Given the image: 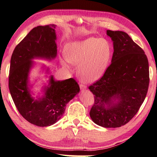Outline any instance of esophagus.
I'll use <instances>...</instances> for the list:
<instances>
[{
    "instance_id": "34e87169",
    "label": "esophagus",
    "mask_w": 157,
    "mask_h": 157,
    "mask_svg": "<svg viewBox=\"0 0 157 157\" xmlns=\"http://www.w3.org/2000/svg\"><path fill=\"white\" fill-rule=\"evenodd\" d=\"M80 88H81V91H85L87 89V86L85 84H83V83H81V84H80Z\"/></svg>"
}]
</instances>
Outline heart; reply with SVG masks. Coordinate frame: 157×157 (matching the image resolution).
<instances>
[{"mask_svg":"<svg viewBox=\"0 0 157 157\" xmlns=\"http://www.w3.org/2000/svg\"><path fill=\"white\" fill-rule=\"evenodd\" d=\"M111 55V46L108 40L89 37L67 44L65 56L61 62L66 66L70 63H79L77 69L79 77L85 82H93L103 76Z\"/></svg>","mask_w":157,"mask_h":157,"instance_id":"heart-1","label":"heart"}]
</instances>
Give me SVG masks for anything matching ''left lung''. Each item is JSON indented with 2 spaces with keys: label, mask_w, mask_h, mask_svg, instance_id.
Listing matches in <instances>:
<instances>
[{
  "label": "left lung",
  "mask_w": 157,
  "mask_h": 157,
  "mask_svg": "<svg viewBox=\"0 0 157 157\" xmlns=\"http://www.w3.org/2000/svg\"><path fill=\"white\" fill-rule=\"evenodd\" d=\"M106 34L113 41L112 63L89 87L94 95L89 114L98 125L116 128L129 122L144 101L149 66L144 50L126 33L107 30Z\"/></svg>",
  "instance_id": "obj_1"
}]
</instances>
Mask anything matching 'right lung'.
Wrapping results in <instances>:
<instances>
[{"instance_id":"right-lung-1","label":"right lung","mask_w":157,"mask_h":157,"mask_svg":"<svg viewBox=\"0 0 157 157\" xmlns=\"http://www.w3.org/2000/svg\"><path fill=\"white\" fill-rule=\"evenodd\" d=\"M56 27L50 24L34 28L15 47L11 58L9 88L13 100L25 120L39 127L50 126L59 121L66 104L80 91L74 78L57 81L52 76L44 97L38 100L31 97L28 78L33 63L32 59L56 57Z\"/></svg>"}]
</instances>
